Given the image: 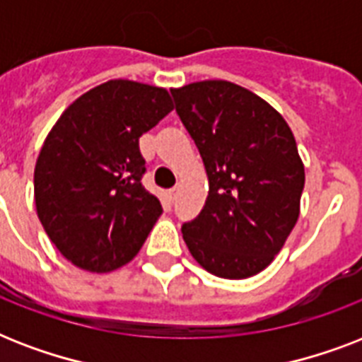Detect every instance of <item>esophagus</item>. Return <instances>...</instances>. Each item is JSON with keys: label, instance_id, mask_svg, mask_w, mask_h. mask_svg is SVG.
<instances>
[{"label": "esophagus", "instance_id": "1", "mask_svg": "<svg viewBox=\"0 0 362 362\" xmlns=\"http://www.w3.org/2000/svg\"><path fill=\"white\" fill-rule=\"evenodd\" d=\"M176 195H178V187H173V189H169V201H175Z\"/></svg>", "mask_w": 362, "mask_h": 362}]
</instances>
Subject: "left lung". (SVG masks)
Instances as JSON below:
<instances>
[{
  "label": "left lung",
  "instance_id": "left-lung-1",
  "mask_svg": "<svg viewBox=\"0 0 362 362\" xmlns=\"http://www.w3.org/2000/svg\"><path fill=\"white\" fill-rule=\"evenodd\" d=\"M170 93L209 176L206 203L182 226L184 240L210 274H259L298 220L304 165L295 136L280 112L233 82H193Z\"/></svg>",
  "mask_w": 362,
  "mask_h": 362
}]
</instances>
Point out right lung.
<instances>
[{
    "label": "right lung",
    "instance_id": "right-lung-1",
    "mask_svg": "<svg viewBox=\"0 0 362 362\" xmlns=\"http://www.w3.org/2000/svg\"><path fill=\"white\" fill-rule=\"evenodd\" d=\"M173 110L163 88L109 81L71 103L37 158V216L59 253L78 269L129 263L163 209L142 186V133Z\"/></svg>",
    "mask_w": 362,
    "mask_h": 362
}]
</instances>
